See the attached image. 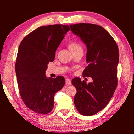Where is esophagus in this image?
Segmentation results:
<instances>
[{
  "label": "esophagus",
  "instance_id": "obj_1",
  "mask_svg": "<svg viewBox=\"0 0 134 134\" xmlns=\"http://www.w3.org/2000/svg\"><path fill=\"white\" fill-rule=\"evenodd\" d=\"M72 83H71V80L70 79H66V85H71Z\"/></svg>",
  "mask_w": 134,
  "mask_h": 134
}]
</instances>
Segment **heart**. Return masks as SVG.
<instances>
[{"instance_id":"heart-1","label":"heart","mask_w":134,"mask_h":134,"mask_svg":"<svg viewBox=\"0 0 134 134\" xmlns=\"http://www.w3.org/2000/svg\"><path fill=\"white\" fill-rule=\"evenodd\" d=\"M69 47L71 51L82 48L80 45L79 43H77V42H72V43H71L69 45Z\"/></svg>"}]
</instances>
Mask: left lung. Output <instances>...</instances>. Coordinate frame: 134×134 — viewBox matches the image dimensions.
<instances>
[{"label": "left lung", "mask_w": 134, "mask_h": 134, "mask_svg": "<svg viewBox=\"0 0 134 134\" xmlns=\"http://www.w3.org/2000/svg\"><path fill=\"white\" fill-rule=\"evenodd\" d=\"M70 27L87 47L86 60L88 65L83 77H91L93 80L88 84L79 77L72 80L77 90L74 104L81 115L92 116L105 108L116 88L118 47L112 36L100 25L79 23Z\"/></svg>", "instance_id": "8db88e82"}]
</instances>
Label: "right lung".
Listing matches in <instances>:
<instances>
[{
	"label": "right lung",
	"instance_id": "right-lung-1",
	"mask_svg": "<svg viewBox=\"0 0 134 134\" xmlns=\"http://www.w3.org/2000/svg\"><path fill=\"white\" fill-rule=\"evenodd\" d=\"M69 25L41 26L27 35L20 44L15 65L19 94L25 105L35 112L49 113L54 106V95L63 87V76L47 78L45 71Z\"/></svg>",
	"mask_w": 134,
	"mask_h": 134
}]
</instances>
